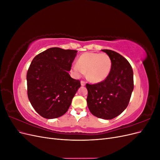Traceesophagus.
I'll return each instance as SVG.
<instances>
[{
    "label": "esophagus",
    "instance_id": "1",
    "mask_svg": "<svg viewBox=\"0 0 160 160\" xmlns=\"http://www.w3.org/2000/svg\"><path fill=\"white\" fill-rule=\"evenodd\" d=\"M81 86H85V82L84 81H81Z\"/></svg>",
    "mask_w": 160,
    "mask_h": 160
}]
</instances>
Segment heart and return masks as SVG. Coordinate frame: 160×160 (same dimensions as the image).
<instances>
[{
    "mask_svg": "<svg viewBox=\"0 0 160 160\" xmlns=\"http://www.w3.org/2000/svg\"><path fill=\"white\" fill-rule=\"evenodd\" d=\"M112 62L106 53L85 52L71 67V72L79 77L86 71L87 77L93 83L103 81L109 76Z\"/></svg>",
    "mask_w": 160,
    "mask_h": 160,
    "instance_id": "b5f03b06",
    "label": "heart"
}]
</instances>
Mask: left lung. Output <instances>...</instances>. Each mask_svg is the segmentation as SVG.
I'll list each match as a JSON object with an SVG mask.
<instances>
[{
  "label": "left lung",
  "instance_id": "left-lung-1",
  "mask_svg": "<svg viewBox=\"0 0 160 160\" xmlns=\"http://www.w3.org/2000/svg\"><path fill=\"white\" fill-rule=\"evenodd\" d=\"M110 57L112 67L108 78L98 83H87L90 112L98 118L111 119L126 109L133 90V72L128 60L117 52L103 49Z\"/></svg>",
  "mask_w": 160,
  "mask_h": 160
}]
</instances>
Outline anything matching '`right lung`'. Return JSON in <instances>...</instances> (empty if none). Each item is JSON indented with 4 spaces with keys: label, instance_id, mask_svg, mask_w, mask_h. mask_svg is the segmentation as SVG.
<instances>
[{
    "label": "right lung",
    "instance_id": "1",
    "mask_svg": "<svg viewBox=\"0 0 160 160\" xmlns=\"http://www.w3.org/2000/svg\"><path fill=\"white\" fill-rule=\"evenodd\" d=\"M77 51L52 47L35 57L27 74L28 98L42 118H59L68 111L81 87L69 74Z\"/></svg>",
    "mask_w": 160,
    "mask_h": 160
}]
</instances>
